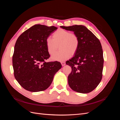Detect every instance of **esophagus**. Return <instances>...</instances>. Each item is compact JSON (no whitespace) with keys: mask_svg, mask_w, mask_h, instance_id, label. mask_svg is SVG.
<instances>
[{"mask_svg":"<svg viewBox=\"0 0 120 120\" xmlns=\"http://www.w3.org/2000/svg\"><path fill=\"white\" fill-rule=\"evenodd\" d=\"M61 65H62V66H64V65L66 64V63H65L64 61H61Z\"/></svg>","mask_w":120,"mask_h":120,"instance_id":"34e87169","label":"esophagus"}]
</instances>
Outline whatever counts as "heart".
<instances>
[{
  "label": "heart",
  "instance_id": "b5f03b06",
  "mask_svg": "<svg viewBox=\"0 0 120 120\" xmlns=\"http://www.w3.org/2000/svg\"><path fill=\"white\" fill-rule=\"evenodd\" d=\"M45 43L48 53L52 55L59 49L60 50L52 56L54 60L63 61L77 53L79 48V39L75 33L60 28L52 35V38H46Z\"/></svg>",
  "mask_w": 120,
  "mask_h": 120
}]
</instances>
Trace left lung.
I'll return each mask as SVG.
<instances>
[{
	"mask_svg": "<svg viewBox=\"0 0 120 120\" xmlns=\"http://www.w3.org/2000/svg\"><path fill=\"white\" fill-rule=\"evenodd\" d=\"M60 27L74 32L79 39L77 53L66 61L72 71L68 76V85L74 91L89 93L97 88L102 78L104 58L101 43L84 25Z\"/></svg>",
	"mask_w": 120,
	"mask_h": 120,
	"instance_id": "left-lung-1",
	"label": "left lung"
}]
</instances>
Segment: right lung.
I'll use <instances>...</instances> for the list:
<instances>
[{"instance_id":"1","label":"right lung","mask_w":120,"mask_h":120,"mask_svg":"<svg viewBox=\"0 0 120 120\" xmlns=\"http://www.w3.org/2000/svg\"><path fill=\"white\" fill-rule=\"evenodd\" d=\"M57 28L35 24L17 39L12 56L14 75L19 85L28 91L37 92L48 89L61 68L58 61H45L50 56L45 40Z\"/></svg>"}]
</instances>
